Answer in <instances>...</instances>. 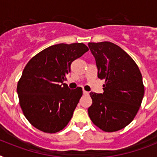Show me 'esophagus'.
<instances>
[{
    "label": "esophagus",
    "mask_w": 157,
    "mask_h": 157,
    "mask_svg": "<svg viewBox=\"0 0 157 157\" xmlns=\"http://www.w3.org/2000/svg\"><path fill=\"white\" fill-rule=\"evenodd\" d=\"M83 93H84V95H88V94H89V92H87V91H85V90H84V91H83Z\"/></svg>",
    "instance_id": "obj_1"
}]
</instances>
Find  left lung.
<instances>
[{
	"instance_id": "1",
	"label": "left lung",
	"mask_w": 157,
	"mask_h": 157,
	"mask_svg": "<svg viewBox=\"0 0 157 157\" xmlns=\"http://www.w3.org/2000/svg\"><path fill=\"white\" fill-rule=\"evenodd\" d=\"M88 47L95 59L98 77L105 80L103 93L90 92L92 104L88 115L103 131H118L133 121L141 107L142 76L133 58L117 45L89 43Z\"/></svg>"
}]
</instances>
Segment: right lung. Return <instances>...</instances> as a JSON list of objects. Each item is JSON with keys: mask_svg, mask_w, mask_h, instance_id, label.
Masks as SVG:
<instances>
[{"mask_svg": "<svg viewBox=\"0 0 157 157\" xmlns=\"http://www.w3.org/2000/svg\"><path fill=\"white\" fill-rule=\"evenodd\" d=\"M88 50L84 43L54 45L30 60L17 84L20 105L28 122L44 133L63 129L73 117L83 91L64 83L74 60Z\"/></svg>", "mask_w": 157, "mask_h": 157, "instance_id": "1", "label": "right lung"}]
</instances>
